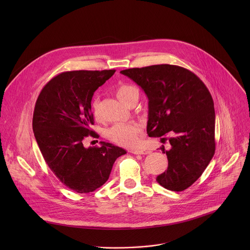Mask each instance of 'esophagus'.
Here are the masks:
<instances>
[{"label": "esophagus", "mask_w": 250, "mask_h": 250, "mask_svg": "<svg viewBox=\"0 0 250 250\" xmlns=\"http://www.w3.org/2000/svg\"><path fill=\"white\" fill-rule=\"evenodd\" d=\"M130 152L133 154H149L151 151L147 149H137V150H131Z\"/></svg>", "instance_id": "34e87169"}]
</instances>
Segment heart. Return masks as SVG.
Masks as SVG:
<instances>
[{
  "label": "heart",
  "mask_w": 250,
  "mask_h": 250,
  "mask_svg": "<svg viewBox=\"0 0 250 250\" xmlns=\"http://www.w3.org/2000/svg\"><path fill=\"white\" fill-rule=\"evenodd\" d=\"M134 94H138L137 90L133 86L125 84L119 86L116 91L117 98L125 105ZM92 112L96 120L101 119L100 101L98 97H95L92 101ZM139 133L140 127L137 125L117 124L108 129L106 136L116 145L125 147H133L138 144Z\"/></svg>",
  "instance_id": "obj_1"
}]
</instances>
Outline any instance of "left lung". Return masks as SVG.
Listing matches in <instances>:
<instances>
[{
  "label": "left lung",
  "mask_w": 250,
  "mask_h": 250,
  "mask_svg": "<svg viewBox=\"0 0 250 250\" xmlns=\"http://www.w3.org/2000/svg\"><path fill=\"white\" fill-rule=\"evenodd\" d=\"M121 73L148 98V136L171 135L170 149L160 147L167 155L168 168L156 181L167 190H186L215 154L216 115L210 93L197 75L176 65L130 68Z\"/></svg>",
  "instance_id": "1"
}]
</instances>
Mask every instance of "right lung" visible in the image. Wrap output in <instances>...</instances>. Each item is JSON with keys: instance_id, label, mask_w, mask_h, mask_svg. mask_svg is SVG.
Listing matches in <instances>:
<instances>
[{"instance_id": "1", "label": "right lung", "mask_w": 250, "mask_h": 250, "mask_svg": "<svg viewBox=\"0 0 250 250\" xmlns=\"http://www.w3.org/2000/svg\"><path fill=\"white\" fill-rule=\"evenodd\" d=\"M116 70L68 71L52 78L35 103L32 129L42 154L67 188L90 193L109 179L118 157L126 151L109 142L85 147L87 137H97L91 101L95 91Z\"/></svg>"}]
</instances>
